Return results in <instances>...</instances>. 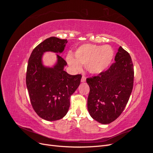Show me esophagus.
I'll return each mask as SVG.
<instances>
[{
    "label": "esophagus",
    "mask_w": 153,
    "mask_h": 153,
    "mask_svg": "<svg viewBox=\"0 0 153 153\" xmlns=\"http://www.w3.org/2000/svg\"><path fill=\"white\" fill-rule=\"evenodd\" d=\"M85 80H86V77H85V76L84 75L82 76V77L81 82H85Z\"/></svg>",
    "instance_id": "34e87169"
}]
</instances>
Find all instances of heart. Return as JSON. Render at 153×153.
Returning <instances> with one entry per match:
<instances>
[{
  "mask_svg": "<svg viewBox=\"0 0 153 153\" xmlns=\"http://www.w3.org/2000/svg\"><path fill=\"white\" fill-rule=\"evenodd\" d=\"M114 55V50L109 45L85 44L76 50L75 59L68 55L66 60L69 65L76 70L80 69L81 65L86 66L91 73L99 74L109 67Z\"/></svg>",
  "mask_w": 153,
  "mask_h": 153,
  "instance_id": "obj_1",
  "label": "heart"
}]
</instances>
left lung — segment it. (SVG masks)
<instances>
[{
    "label": "left lung",
    "mask_w": 153,
    "mask_h": 153,
    "mask_svg": "<svg viewBox=\"0 0 153 153\" xmlns=\"http://www.w3.org/2000/svg\"><path fill=\"white\" fill-rule=\"evenodd\" d=\"M115 61L106 71L86 80L90 87L88 111L94 120L104 124L114 121L122 114L133 87L134 69L129 53L120 47Z\"/></svg>",
    "instance_id": "1"
}]
</instances>
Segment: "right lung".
<instances>
[{"mask_svg":"<svg viewBox=\"0 0 153 153\" xmlns=\"http://www.w3.org/2000/svg\"><path fill=\"white\" fill-rule=\"evenodd\" d=\"M67 43V39L50 37L33 50L28 61L26 85L32 106L41 118L48 121L65 116L70 96L80 84V74L71 75L64 71L67 62L59 55L53 68L45 67L42 64L44 52L61 53Z\"/></svg>","mask_w":153,"mask_h":153,"instance_id":"add662e5","label":"right lung"}]
</instances>
